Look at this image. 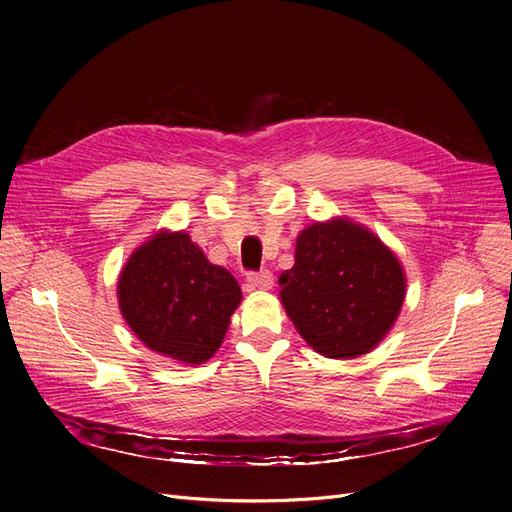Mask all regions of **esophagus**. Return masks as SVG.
Here are the masks:
<instances>
[{"mask_svg": "<svg viewBox=\"0 0 512 512\" xmlns=\"http://www.w3.org/2000/svg\"><path fill=\"white\" fill-rule=\"evenodd\" d=\"M271 284H273V273L267 269L247 273V286H250L252 290H256V288L267 290V288H271Z\"/></svg>", "mask_w": 512, "mask_h": 512, "instance_id": "1", "label": "esophagus"}]
</instances>
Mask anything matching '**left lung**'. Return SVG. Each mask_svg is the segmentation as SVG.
<instances>
[{"label": "left lung", "mask_w": 512, "mask_h": 512, "mask_svg": "<svg viewBox=\"0 0 512 512\" xmlns=\"http://www.w3.org/2000/svg\"><path fill=\"white\" fill-rule=\"evenodd\" d=\"M277 284L294 327L329 359H352L374 348L406 297L404 269L395 254L348 220L305 228L294 267Z\"/></svg>", "instance_id": "obj_1"}]
</instances>
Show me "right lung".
<instances>
[{
  "instance_id": "add662e5",
  "label": "right lung",
  "mask_w": 512,
  "mask_h": 512,
  "mask_svg": "<svg viewBox=\"0 0 512 512\" xmlns=\"http://www.w3.org/2000/svg\"><path fill=\"white\" fill-rule=\"evenodd\" d=\"M119 307L141 342L170 359L200 365L220 348L241 288L211 265L185 232H160L119 275Z\"/></svg>"
}]
</instances>
